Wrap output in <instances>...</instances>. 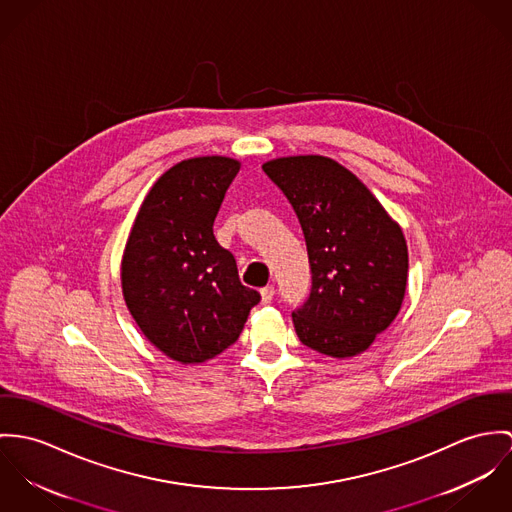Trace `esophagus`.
<instances>
[{
  "label": "esophagus",
  "instance_id": "1",
  "mask_svg": "<svg viewBox=\"0 0 512 512\" xmlns=\"http://www.w3.org/2000/svg\"><path fill=\"white\" fill-rule=\"evenodd\" d=\"M273 296H275V286H265V288H261V302H263V304H269V302L273 300Z\"/></svg>",
  "mask_w": 512,
  "mask_h": 512
}]
</instances>
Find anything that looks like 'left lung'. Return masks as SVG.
Masks as SVG:
<instances>
[{"label":"left lung","instance_id":"1","mask_svg":"<svg viewBox=\"0 0 512 512\" xmlns=\"http://www.w3.org/2000/svg\"><path fill=\"white\" fill-rule=\"evenodd\" d=\"M292 204L306 239L312 288L292 312L300 341L353 357L397 318L408 249L402 229L371 190L334 159L281 157L263 165Z\"/></svg>","mask_w":512,"mask_h":512}]
</instances>
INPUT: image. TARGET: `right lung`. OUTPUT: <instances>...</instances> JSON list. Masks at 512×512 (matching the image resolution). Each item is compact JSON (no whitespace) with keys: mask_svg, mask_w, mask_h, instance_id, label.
<instances>
[{"mask_svg":"<svg viewBox=\"0 0 512 512\" xmlns=\"http://www.w3.org/2000/svg\"><path fill=\"white\" fill-rule=\"evenodd\" d=\"M237 172L239 161L229 157L180 161L153 184L125 243V304L145 338L184 365L228 349L261 300L214 237Z\"/></svg>","mask_w":512,"mask_h":512,"instance_id":"obj_1","label":"right lung"}]
</instances>
